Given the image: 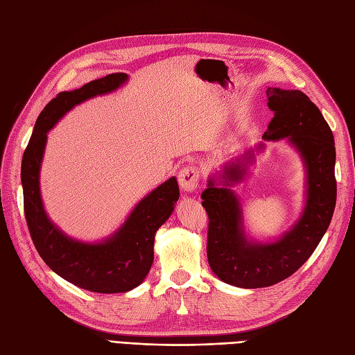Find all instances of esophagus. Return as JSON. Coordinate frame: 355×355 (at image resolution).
Returning a JSON list of instances; mask_svg holds the SVG:
<instances>
[{
  "instance_id": "esophagus-1",
  "label": "esophagus",
  "mask_w": 355,
  "mask_h": 355,
  "mask_svg": "<svg viewBox=\"0 0 355 355\" xmlns=\"http://www.w3.org/2000/svg\"><path fill=\"white\" fill-rule=\"evenodd\" d=\"M201 176V171L197 167H185L179 173V185L185 192H194L198 187V180Z\"/></svg>"
}]
</instances>
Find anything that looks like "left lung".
I'll use <instances>...</instances> for the list:
<instances>
[{
  "instance_id": "8db88e82",
  "label": "left lung",
  "mask_w": 355,
  "mask_h": 355,
  "mask_svg": "<svg viewBox=\"0 0 355 355\" xmlns=\"http://www.w3.org/2000/svg\"><path fill=\"white\" fill-rule=\"evenodd\" d=\"M266 98L274 116L262 139H286L305 167V206L299 219L275 241L247 237L241 202L231 187L245 179L253 149L225 163L201 194L209 214V265L223 283L243 288L272 286L296 272L323 239L336 204L335 139L323 114L299 90L268 87ZM263 148L259 144L254 151Z\"/></svg>"
}]
</instances>
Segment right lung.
I'll use <instances>...</instances> for the list:
<instances>
[{"label":"right lung","instance_id":"add662e5","mask_svg":"<svg viewBox=\"0 0 355 355\" xmlns=\"http://www.w3.org/2000/svg\"><path fill=\"white\" fill-rule=\"evenodd\" d=\"M127 80L124 72L110 73L51 99L37 118L20 171L25 218L42 261L63 280L96 293H125L145 280L154 262L155 232L170 218L179 200L178 180L170 178L145 196L110 237L85 243L69 237L50 220L41 198L40 170L47 133L60 118L73 106L118 90Z\"/></svg>","mask_w":355,"mask_h":355}]
</instances>
